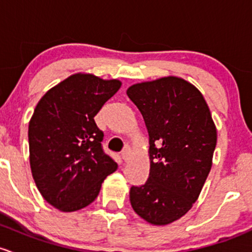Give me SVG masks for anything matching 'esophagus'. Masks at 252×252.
I'll return each instance as SVG.
<instances>
[{
  "label": "esophagus",
  "mask_w": 252,
  "mask_h": 252,
  "mask_svg": "<svg viewBox=\"0 0 252 252\" xmlns=\"http://www.w3.org/2000/svg\"><path fill=\"white\" fill-rule=\"evenodd\" d=\"M129 153H131V150H129L128 147H126L125 149L123 150V153H121V159H123L124 161H127V160L129 159Z\"/></svg>",
  "instance_id": "34e87169"
}]
</instances>
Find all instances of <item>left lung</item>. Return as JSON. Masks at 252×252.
Masks as SVG:
<instances>
[{
    "label": "left lung",
    "instance_id": "8db88e82",
    "mask_svg": "<svg viewBox=\"0 0 252 252\" xmlns=\"http://www.w3.org/2000/svg\"><path fill=\"white\" fill-rule=\"evenodd\" d=\"M127 95L149 134L147 182L131 187L129 201L147 222L165 225L198 200L212 166L217 131L200 91L176 76L132 85Z\"/></svg>",
    "mask_w": 252,
    "mask_h": 252
}]
</instances>
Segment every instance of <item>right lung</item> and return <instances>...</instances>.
Masks as SVG:
<instances>
[{
    "mask_svg": "<svg viewBox=\"0 0 252 252\" xmlns=\"http://www.w3.org/2000/svg\"><path fill=\"white\" fill-rule=\"evenodd\" d=\"M121 87L119 80L74 74L40 99L29 123L30 167L48 204L63 212L95 200L118 164L103 152L94 116Z\"/></svg>",
    "mask_w": 252,
    "mask_h": 252,
    "instance_id": "1",
    "label": "right lung"
}]
</instances>
